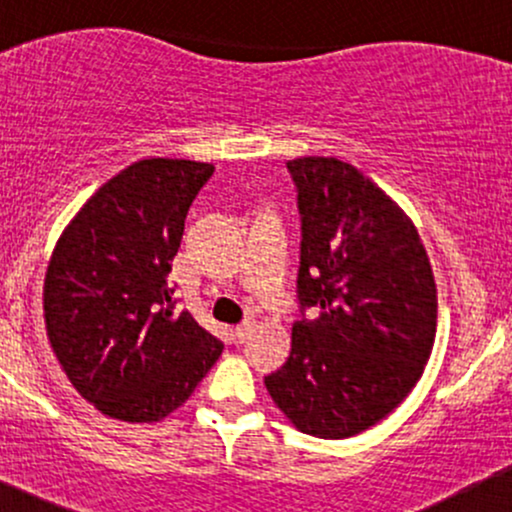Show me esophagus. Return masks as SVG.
Returning a JSON list of instances; mask_svg holds the SVG:
<instances>
[{
  "mask_svg": "<svg viewBox=\"0 0 512 512\" xmlns=\"http://www.w3.org/2000/svg\"><path fill=\"white\" fill-rule=\"evenodd\" d=\"M252 327H255V322H250V320L240 322V325L236 327V332H233V337H236V344H243V342H245V339H248V337H250Z\"/></svg>",
  "mask_w": 512,
  "mask_h": 512,
  "instance_id": "obj_1",
  "label": "esophagus"
}]
</instances>
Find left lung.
<instances>
[{"instance_id":"1","label":"left lung","mask_w":512,"mask_h":512,"mask_svg":"<svg viewBox=\"0 0 512 512\" xmlns=\"http://www.w3.org/2000/svg\"><path fill=\"white\" fill-rule=\"evenodd\" d=\"M298 192L301 267L291 356L264 375L276 407L317 438L366 431L409 395L436 337V281L419 233L361 170L286 163ZM320 307L308 321L304 310Z\"/></svg>"}]
</instances>
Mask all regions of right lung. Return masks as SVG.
Here are the masks:
<instances>
[{"label":"right lung","instance_id":"obj_1","mask_svg":"<svg viewBox=\"0 0 512 512\" xmlns=\"http://www.w3.org/2000/svg\"><path fill=\"white\" fill-rule=\"evenodd\" d=\"M211 163L144 158L110 178L62 233L43 308L57 361L81 397L120 421H161L195 392L223 344L168 274Z\"/></svg>","mask_w":512,"mask_h":512}]
</instances>
